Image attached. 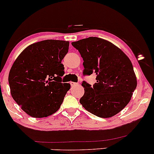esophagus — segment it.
Returning <instances> with one entry per match:
<instances>
[{
  "label": "esophagus",
  "mask_w": 154,
  "mask_h": 154,
  "mask_svg": "<svg viewBox=\"0 0 154 154\" xmlns=\"http://www.w3.org/2000/svg\"><path fill=\"white\" fill-rule=\"evenodd\" d=\"M70 84H71V86H72V87H74V86H76L78 85V83H76V82H70Z\"/></svg>",
  "instance_id": "obj_1"
}]
</instances>
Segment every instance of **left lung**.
Listing matches in <instances>:
<instances>
[{
  "label": "left lung",
  "mask_w": 154,
  "mask_h": 154,
  "mask_svg": "<svg viewBox=\"0 0 154 154\" xmlns=\"http://www.w3.org/2000/svg\"><path fill=\"white\" fill-rule=\"evenodd\" d=\"M72 45L84 61L83 75H96L93 86L82 82L85 93L80 103L98 117L116 115L128 105L137 87L131 61L121 49L102 38L90 37Z\"/></svg>",
  "instance_id": "1"
}]
</instances>
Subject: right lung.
Returning a JSON list of instances; mask_svg holds the SVG:
<instances>
[{"instance_id": "add662e5", "label": "right lung", "mask_w": 154, "mask_h": 154, "mask_svg": "<svg viewBox=\"0 0 154 154\" xmlns=\"http://www.w3.org/2000/svg\"><path fill=\"white\" fill-rule=\"evenodd\" d=\"M69 41L46 40L31 44L19 55L8 75L11 94L28 115L43 118L59 109L69 83L61 82V61Z\"/></svg>"}]
</instances>
